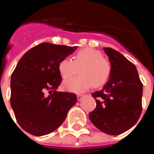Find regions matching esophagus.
<instances>
[{"instance_id":"1","label":"esophagus","mask_w":154,"mask_h":154,"mask_svg":"<svg viewBox=\"0 0 154 154\" xmlns=\"http://www.w3.org/2000/svg\"><path fill=\"white\" fill-rule=\"evenodd\" d=\"M83 97H84V95H82V94L77 95V100H78V101H81Z\"/></svg>"}]
</instances>
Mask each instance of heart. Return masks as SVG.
<instances>
[{"mask_svg":"<svg viewBox=\"0 0 154 154\" xmlns=\"http://www.w3.org/2000/svg\"><path fill=\"white\" fill-rule=\"evenodd\" d=\"M80 76L63 82V88L71 93L81 94L92 86L101 87L108 82L112 72L109 60L103 57L97 49L87 47L80 49L73 56V60L64 58L58 64V71L63 79L77 74Z\"/></svg>","mask_w":154,"mask_h":154,"instance_id":"obj_1","label":"heart"}]
</instances>
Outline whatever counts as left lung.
Returning <instances> with one entry per match:
<instances>
[{
  "instance_id": "obj_1",
  "label": "left lung",
  "mask_w": 154,
  "mask_h": 154,
  "mask_svg": "<svg viewBox=\"0 0 154 154\" xmlns=\"http://www.w3.org/2000/svg\"><path fill=\"white\" fill-rule=\"evenodd\" d=\"M104 50L112 72L105 86L92 94L97 106L89 119L101 131L118 135L134 126L141 116L143 85L133 63L111 48Z\"/></svg>"
}]
</instances>
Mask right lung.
Returning <instances> with one entry per match:
<instances>
[{
  "mask_svg": "<svg viewBox=\"0 0 154 154\" xmlns=\"http://www.w3.org/2000/svg\"><path fill=\"white\" fill-rule=\"evenodd\" d=\"M77 48L42 43L18 61L11 76L10 104L18 124L29 134L43 136L53 132L77 102L76 94L57 91L62 80L58 64Z\"/></svg>",
  "mask_w": 154,
  "mask_h": 154,
  "instance_id": "right-lung-1",
  "label": "right lung"
}]
</instances>
